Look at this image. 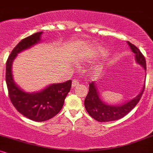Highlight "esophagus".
<instances>
[{"label": "esophagus", "mask_w": 153, "mask_h": 153, "mask_svg": "<svg viewBox=\"0 0 153 153\" xmlns=\"http://www.w3.org/2000/svg\"><path fill=\"white\" fill-rule=\"evenodd\" d=\"M79 85V82L78 80H76V79H74V80H73V83H72V87H75L77 86V85Z\"/></svg>", "instance_id": "34e87169"}]
</instances>
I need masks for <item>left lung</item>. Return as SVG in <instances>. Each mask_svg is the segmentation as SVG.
Listing matches in <instances>:
<instances>
[{
	"label": "left lung",
	"mask_w": 153,
	"mask_h": 153,
	"mask_svg": "<svg viewBox=\"0 0 153 153\" xmlns=\"http://www.w3.org/2000/svg\"><path fill=\"white\" fill-rule=\"evenodd\" d=\"M127 43L130 47L131 51L135 54L136 62L143 66L144 69L146 71V61L143 54L136 46L129 42H127ZM144 90L145 85L143 90L136 97L124 104L118 106L109 105L103 102V100H101L97 85L94 82H92L89 84V91L85 97L84 105L89 115L98 122H107L118 120L127 115L134 108L141 99Z\"/></svg>",
	"instance_id": "8db88e82"
}]
</instances>
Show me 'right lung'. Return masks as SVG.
<instances>
[{
    "label": "right lung",
    "instance_id": "right-lung-1",
    "mask_svg": "<svg viewBox=\"0 0 153 153\" xmlns=\"http://www.w3.org/2000/svg\"><path fill=\"white\" fill-rule=\"evenodd\" d=\"M41 32L28 36L12 50L6 62V81L11 103L19 113L35 122H44L57 115L71 91L72 81L51 84L36 93H26L16 84L12 75V63L17 54L41 41Z\"/></svg>",
    "mask_w": 153,
    "mask_h": 153
}]
</instances>
